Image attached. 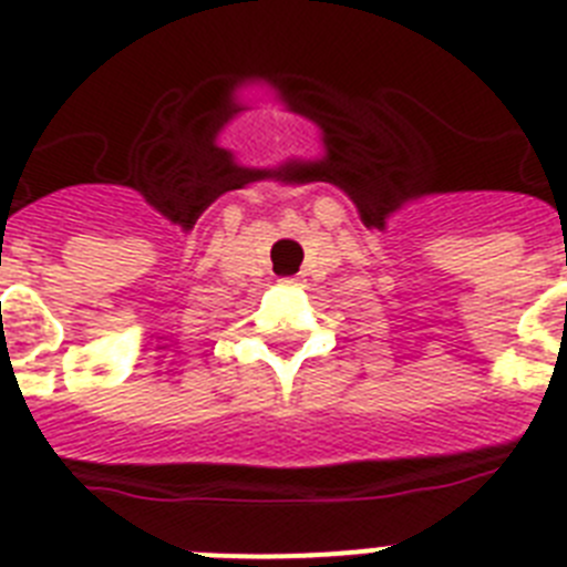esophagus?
Listing matches in <instances>:
<instances>
[{"mask_svg": "<svg viewBox=\"0 0 567 567\" xmlns=\"http://www.w3.org/2000/svg\"><path fill=\"white\" fill-rule=\"evenodd\" d=\"M280 284H295V278H280Z\"/></svg>", "mask_w": 567, "mask_h": 567, "instance_id": "1", "label": "esophagus"}]
</instances>
